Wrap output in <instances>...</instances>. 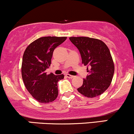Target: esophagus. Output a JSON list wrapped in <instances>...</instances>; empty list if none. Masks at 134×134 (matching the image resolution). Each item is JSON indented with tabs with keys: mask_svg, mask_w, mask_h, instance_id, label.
Wrapping results in <instances>:
<instances>
[{
	"mask_svg": "<svg viewBox=\"0 0 134 134\" xmlns=\"http://www.w3.org/2000/svg\"><path fill=\"white\" fill-rule=\"evenodd\" d=\"M66 77H68V78H69V79H72L74 77V76L71 75H70V74H66Z\"/></svg>",
	"mask_w": 134,
	"mask_h": 134,
	"instance_id": "esophagus-1",
	"label": "esophagus"
}]
</instances>
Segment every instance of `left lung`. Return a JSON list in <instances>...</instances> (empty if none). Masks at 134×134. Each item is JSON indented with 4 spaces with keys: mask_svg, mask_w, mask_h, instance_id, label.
Returning a JSON list of instances; mask_svg holds the SVG:
<instances>
[{
    "mask_svg": "<svg viewBox=\"0 0 134 134\" xmlns=\"http://www.w3.org/2000/svg\"><path fill=\"white\" fill-rule=\"evenodd\" d=\"M70 40L80 52L82 63L90 66L89 75L77 90L87 98L100 95L109 87L114 73L110 50L104 42L98 39L70 37Z\"/></svg>",
    "mask_w": 134,
    "mask_h": 134,
    "instance_id": "1",
    "label": "left lung"
}]
</instances>
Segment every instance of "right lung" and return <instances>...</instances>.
I'll use <instances>...</instances> for the list:
<instances>
[{
    "mask_svg": "<svg viewBox=\"0 0 134 134\" xmlns=\"http://www.w3.org/2000/svg\"><path fill=\"white\" fill-rule=\"evenodd\" d=\"M66 37L47 36L38 38L27 47L23 55L21 77L30 94L40 103L52 102L58 96L57 82L64 75L47 74L54 50Z\"/></svg>",
    "mask_w": 134,
    "mask_h": 134,
    "instance_id": "add662e5",
    "label": "right lung"
}]
</instances>
